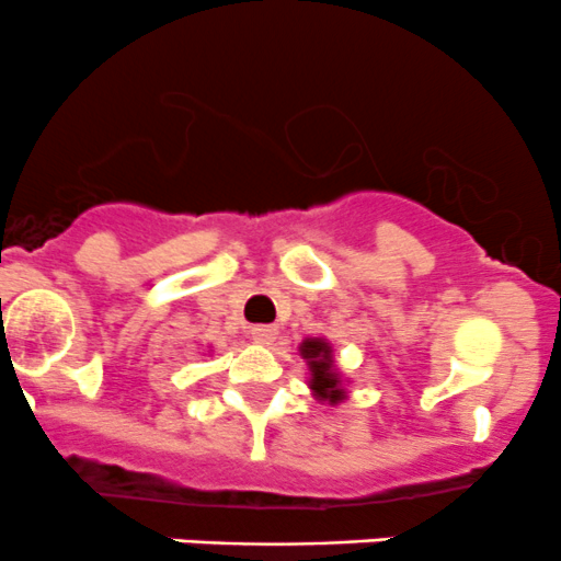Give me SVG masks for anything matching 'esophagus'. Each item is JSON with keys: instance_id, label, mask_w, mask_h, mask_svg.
<instances>
[{"instance_id": "1", "label": "esophagus", "mask_w": 561, "mask_h": 561, "mask_svg": "<svg viewBox=\"0 0 561 561\" xmlns=\"http://www.w3.org/2000/svg\"><path fill=\"white\" fill-rule=\"evenodd\" d=\"M276 325H254L252 328V339L257 344H263V347H268V344L276 342Z\"/></svg>"}]
</instances>
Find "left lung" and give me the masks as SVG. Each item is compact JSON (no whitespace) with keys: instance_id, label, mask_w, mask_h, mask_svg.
Here are the masks:
<instances>
[{"instance_id":"left-lung-1","label":"left lung","mask_w":561,"mask_h":561,"mask_svg":"<svg viewBox=\"0 0 561 561\" xmlns=\"http://www.w3.org/2000/svg\"><path fill=\"white\" fill-rule=\"evenodd\" d=\"M301 358L307 360L309 371V388L320 401H328V404H339V401L347 396V390L342 388V375L336 371V364H333V347L325 342V339H304L301 342Z\"/></svg>"}]
</instances>
